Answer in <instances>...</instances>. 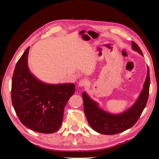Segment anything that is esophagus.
<instances>
[{"label":"esophagus","mask_w":159,"mask_h":159,"mask_svg":"<svg viewBox=\"0 0 159 159\" xmlns=\"http://www.w3.org/2000/svg\"><path fill=\"white\" fill-rule=\"evenodd\" d=\"M86 84H87V81L85 80H80L78 83V86L79 87H84Z\"/></svg>","instance_id":"esophagus-1"}]
</instances>
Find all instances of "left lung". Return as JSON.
Returning <instances> with one entry per match:
<instances>
[{
    "instance_id": "8db88e82",
    "label": "left lung",
    "mask_w": 159,
    "mask_h": 159,
    "mask_svg": "<svg viewBox=\"0 0 159 159\" xmlns=\"http://www.w3.org/2000/svg\"><path fill=\"white\" fill-rule=\"evenodd\" d=\"M132 50L141 56L143 53L137 44L132 42ZM150 86L149 69L143 86V89L138 98L131 107L124 111L114 114L109 113L99 107V104L93 100L88 93L84 91V109L89 125L96 132L103 134H115L121 133L132 127L145 109L148 100Z\"/></svg>"
}]
</instances>
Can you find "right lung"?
Masks as SVG:
<instances>
[{"mask_svg":"<svg viewBox=\"0 0 159 159\" xmlns=\"http://www.w3.org/2000/svg\"><path fill=\"white\" fill-rule=\"evenodd\" d=\"M30 47L16 63L12 80L13 107L20 122L33 131L52 133L61 125L64 110L75 92L71 83L52 84L34 75L28 65Z\"/></svg>","mask_w":159,"mask_h":159,"instance_id":"obj_1","label":"right lung"}]
</instances>
